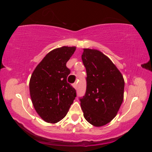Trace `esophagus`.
<instances>
[{
    "mask_svg": "<svg viewBox=\"0 0 152 152\" xmlns=\"http://www.w3.org/2000/svg\"><path fill=\"white\" fill-rule=\"evenodd\" d=\"M72 86L75 89H77V88H78V84H77V83H74L72 84Z\"/></svg>",
    "mask_w": 152,
    "mask_h": 152,
    "instance_id": "1",
    "label": "esophagus"
}]
</instances>
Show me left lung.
Returning a JSON list of instances; mask_svg holds the SVG:
<instances>
[{"label":"left lung","instance_id":"8db88e82","mask_svg":"<svg viewBox=\"0 0 152 152\" xmlns=\"http://www.w3.org/2000/svg\"><path fill=\"white\" fill-rule=\"evenodd\" d=\"M82 60L86 68V91L80 99L84 117L94 127H101L116 116L123 101L125 81L110 59L94 49L84 48Z\"/></svg>","mask_w":152,"mask_h":152}]
</instances>
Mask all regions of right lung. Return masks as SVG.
Wrapping results in <instances>:
<instances>
[{"instance_id":"add662e5","label":"right lung","mask_w":152,"mask_h":152,"mask_svg":"<svg viewBox=\"0 0 152 152\" xmlns=\"http://www.w3.org/2000/svg\"><path fill=\"white\" fill-rule=\"evenodd\" d=\"M76 48L63 46L51 50L31 76L29 92L33 105L47 123H56L65 117L76 96V90L67 82L70 70L66 67Z\"/></svg>"}]
</instances>
